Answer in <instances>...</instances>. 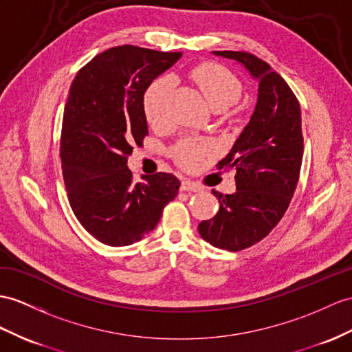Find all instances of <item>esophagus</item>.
Segmentation results:
<instances>
[{"label": "esophagus", "instance_id": "obj_1", "mask_svg": "<svg viewBox=\"0 0 352 352\" xmlns=\"http://www.w3.org/2000/svg\"><path fill=\"white\" fill-rule=\"evenodd\" d=\"M181 190L188 191V192H200V191H203V186L192 182V181H184L181 185Z\"/></svg>", "mask_w": 352, "mask_h": 352}]
</instances>
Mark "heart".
I'll use <instances>...</instances> for the list:
<instances>
[{"label": "heart", "mask_w": 352, "mask_h": 352, "mask_svg": "<svg viewBox=\"0 0 352 352\" xmlns=\"http://www.w3.org/2000/svg\"><path fill=\"white\" fill-rule=\"evenodd\" d=\"M192 79L208 100L210 107L226 110L242 96V83L237 77L218 64H203L192 72ZM171 91L170 77L153 80L143 96V111L153 128H164L168 124V97ZM206 149L192 142H182L175 151L181 166L194 168L203 161Z\"/></svg>", "instance_id": "b5f03b06"}]
</instances>
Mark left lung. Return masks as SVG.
<instances>
[{"mask_svg": "<svg viewBox=\"0 0 352 352\" xmlns=\"http://www.w3.org/2000/svg\"><path fill=\"white\" fill-rule=\"evenodd\" d=\"M212 54L234 59L258 82L250 122L219 161V168L236 170V191L212 190L219 210L199 224L206 242L236 252L267 236L288 209L302 167V111L288 83L263 59L233 50Z\"/></svg>", "mask_w": 352, "mask_h": 352, "instance_id": "obj_1", "label": "left lung"}]
</instances>
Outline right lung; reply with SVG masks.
Listing matches in <instances>:
<instances>
[{"label": "right lung", "instance_id": "add662e5", "mask_svg": "<svg viewBox=\"0 0 352 352\" xmlns=\"http://www.w3.org/2000/svg\"><path fill=\"white\" fill-rule=\"evenodd\" d=\"M182 52L118 46L76 74L63 118L61 164L72 209L101 243L126 246L157 227L181 182L171 173L134 182L126 166L148 135L143 96Z\"/></svg>", "mask_w": 352, "mask_h": 352}]
</instances>
